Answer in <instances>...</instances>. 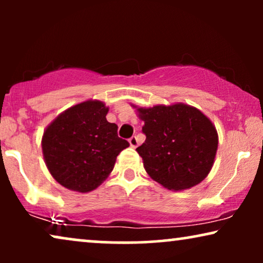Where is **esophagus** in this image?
Wrapping results in <instances>:
<instances>
[{"mask_svg":"<svg viewBox=\"0 0 263 263\" xmlns=\"http://www.w3.org/2000/svg\"><path fill=\"white\" fill-rule=\"evenodd\" d=\"M129 143H130V147H133V148L138 147V145H139L138 138H136V136H132V138L129 139Z\"/></svg>","mask_w":263,"mask_h":263,"instance_id":"1","label":"esophagus"}]
</instances>
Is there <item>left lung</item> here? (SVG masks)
Segmentation results:
<instances>
[{
	"label": "left lung",
	"instance_id": "8db88e82",
	"mask_svg": "<svg viewBox=\"0 0 263 263\" xmlns=\"http://www.w3.org/2000/svg\"><path fill=\"white\" fill-rule=\"evenodd\" d=\"M145 142L136 151L148 176L170 190L193 188L207 177L218 149L212 121L188 104L139 107Z\"/></svg>",
	"mask_w": 263,
	"mask_h": 263
}]
</instances>
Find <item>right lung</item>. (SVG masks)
<instances>
[{
	"label": "right lung",
	"mask_w": 263,
	"mask_h": 263,
	"mask_svg": "<svg viewBox=\"0 0 263 263\" xmlns=\"http://www.w3.org/2000/svg\"><path fill=\"white\" fill-rule=\"evenodd\" d=\"M109 107L88 99L61 112L42 138L43 157L53 178L64 188L89 193L114 170L116 158L129 146L117 125L106 120Z\"/></svg>",
	"instance_id": "obj_1"
}]
</instances>
